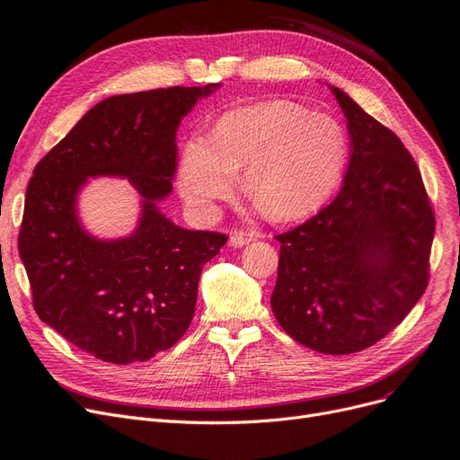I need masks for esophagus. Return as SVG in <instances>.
I'll list each match as a JSON object with an SVG mask.
<instances>
[{
  "instance_id": "obj_1",
  "label": "esophagus",
  "mask_w": 460,
  "mask_h": 460,
  "mask_svg": "<svg viewBox=\"0 0 460 460\" xmlns=\"http://www.w3.org/2000/svg\"><path fill=\"white\" fill-rule=\"evenodd\" d=\"M251 242V235L247 234V232H243V230H234L232 234H230V240H228V243L232 245V247H243V245H247Z\"/></svg>"
}]
</instances>
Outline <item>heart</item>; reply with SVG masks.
<instances>
[{"label":"heart","mask_w":460,"mask_h":460,"mask_svg":"<svg viewBox=\"0 0 460 460\" xmlns=\"http://www.w3.org/2000/svg\"><path fill=\"white\" fill-rule=\"evenodd\" d=\"M348 155L342 125L295 102H268L225 114L211 140L184 146L179 188L198 215H213L245 169V194L274 220L312 211L335 190Z\"/></svg>","instance_id":"1"}]
</instances>
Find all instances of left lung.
<instances>
[{"label": "left lung", "mask_w": 460, "mask_h": 460, "mask_svg": "<svg viewBox=\"0 0 460 460\" xmlns=\"http://www.w3.org/2000/svg\"><path fill=\"white\" fill-rule=\"evenodd\" d=\"M350 135L341 192L278 234L276 320L296 342L344 356L400 325L429 288L436 217L403 142L339 87Z\"/></svg>", "instance_id": "8db88e82"}]
</instances>
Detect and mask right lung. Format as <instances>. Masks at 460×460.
Masks as SVG:
<instances>
[{"label":"right lung","instance_id":"right-lung-1","mask_svg":"<svg viewBox=\"0 0 460 460\" xmlns=\"http://www.w3.org/2000/svg\"><path fill=\"white\" fill-rule=\"evenodd\" d=\"M205 87L110 97L79 119L34 169L19 252L40 320L79 350L128 366L169 350L192 322L203 264L228 240L184 230L157 211L177 171L175 135ZM128 176L143 196L139 228L121 241L89 236L75 215L87 176Z\"/></svg>","mask_w":460,"mask_h":460}]
</instances>
